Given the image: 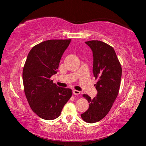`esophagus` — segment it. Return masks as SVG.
I'll use <instances>...</instances> for the list:
<instances>
[{
  "label": "esophagus",
  "instance_id": "esophagus-1",
  "mask_svg": "<svg viewBox=\"0 0 146 146\" xmlns=\"http://www.w3.org/2000/svg\"><path fill=\"white\" fill-rule=\"evenodd\" d=\"M72 92H73V94L74 95H78L80 94V92L79 91H77V90H73Z\"/></svg>",
  "mask_w": 146,
  "mask_h": 146
}]
</instances>
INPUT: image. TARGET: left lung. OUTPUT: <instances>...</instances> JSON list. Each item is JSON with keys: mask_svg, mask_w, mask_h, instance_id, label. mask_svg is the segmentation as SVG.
Instances as JSON below:
<instances>
[{"mask_svg": "<svg viewBox=\"0 0 146 146\" xmlns=\"http://www.w3.org/2000/svg\"><path fill=\"white\" fill-rule=\"evenodd\" d=\"M92 52L94 77L98 79L95 84L97 96L92 99L83 94L89 102V108L81 114L88 123L102 119L110 111L119 93L122 76V68L114 48L102 41L85 42Z\"/></svg>", "mask_w": 146, "mask_h": 146, "instance_id": "1", "label": "left lung"}]
</instances>
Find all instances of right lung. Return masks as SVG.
I'll return each mask as SVG.
<instances>
[{"mask_svg": "<svg viewBox=\"0 0 146 146\" xmlns=\"http://www.w3.org/2000/svg\"><path fill=\"white\" fill-rule=\"evenodd\" d=\"M70 39H51L35 46L29 53L23 72L24 92L33 111L45 120L60 116L72 94V90L57 86L50 77L57 73Z\"/></svg>", "mask_w": 146, "mask_h": 146, "instance_id": "obj_1", "label": "right lung"}]
</instances>
